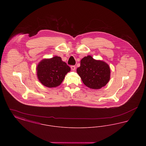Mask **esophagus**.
Returning <instances> with one entry per match:
<instances>
[{"mask_svg": "<svg viewBox=\"0 0 146 146\" xmlns=\"http://www.w3.org/2000/svg\"><path fill=\"white\" fill-rule=\"evenodd\" d=\"M70 68H71V70H76L75 66H71Z\"/></svg>", "mask_w": 146, "mask_h": 146, "instance_id": "1", "label": "esophagus"}]
</instances>
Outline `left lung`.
I'll return each instance as SVG.
<instances>
[{
    "label": "left lung",
    "instance_id": "8db88e82",
    "mask_svg": "<svg viewBox=\"0 0 146 146\" xmlns=\"http://www.w3.org/2000/svg\"><path fill=\"white\" fill-rule=\"evenodd\" d=\"M83 83L92 89H100L110 80L111 70L104 61L94 59L90 55L80 61V66L76 70Z\"/></svg>",
    "mask_w": 146,
    "mask_h": 146
}]
</instances>
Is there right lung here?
Wrapping results in <instances>:
<instances>
[{"mask_svg": "<svg viewBox=\"0 0 146 146\" xmlns=\"http://www.w3.org/2000/svg\"><path fill=\"white\" fill-rule=\"evenodd\" d=\"M36 70L39 81L44 86L51 88L62 83L70 68L60 57L54 56L42 60L37 65Z\"/></svg>", "mask_w": 146, "mask_h": 146, "instance_id": "add662e5", "label": "right lung"}]
</instances>
